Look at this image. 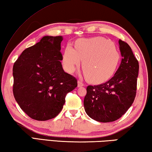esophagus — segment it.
<instances>
[{"label":"esophagus","mask_w":152,"mask_h":152,"mask_svg":"<svg viewBox=\"0 0 152 152\" xmlns=\"http://www.w3.org/2000/svg\"><path fill=\"white\" fill-rule=\"evenodd\" d=\"M84 86V84L81 80L78 81V87H81V86Z\"/></svg>","instance_id":"obj_1"}]
</instances>
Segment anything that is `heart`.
<instances>
[{"mask_svg":"<svg viewBox=\"0 0 152 152\" xmlns=\"http://www.w3.org/2000/svg\"><path fill=\"white\" fill-rule=\"evenodd\" d=\"M81 59H83L82 68L86 79L92 83H101L111 78L116 72L120 54L109 40L96 37L78 39L74 48L67 45L62 56L64 69L72 73Z\"/></svg>","mask_w":152,"mask_h":152,"instance_id":"b5f03b06","label":"heart"}]
</instances>
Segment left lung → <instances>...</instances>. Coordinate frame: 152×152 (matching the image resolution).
<instances>
[{"label": "left lung", "instance_id": "1", "mask_svg": "<svg viewBox=\"0 0 152 152\" xmlns=\"http://www.w3.org/2000/svg\"><path fill=\"white\" fill-rule=\"evenodd\" d=\"M121 63L114 76L103 84L88 86L84 99L86 114L97 121L113 122L121 117L136 96L139 62L127 43L119 40Z\"/></svg>", "mask_w": 152, "mask_h": 152}]
</instances>
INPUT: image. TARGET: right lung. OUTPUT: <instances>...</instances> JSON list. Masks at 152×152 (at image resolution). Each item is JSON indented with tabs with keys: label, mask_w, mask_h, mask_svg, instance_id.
<instances>
[{
	"label": "right lung",
	"mask_w": 152,
	"mask_h": 152,
	"mask_svg": "<svg viewBox=\"0 0 152 152\" xmlns=\"http://www.w3.org/2000/svg\"><path fill=\"white\" fill-rule=\"evenodd\" d=\"M61 36H45L23 51L12 68L15 100L29 117L47 121L60 113L66 94L78 85L60 60Z\"/></svg>",
	"instance_id": "obj_1"
}]
</instances>
